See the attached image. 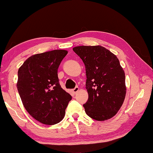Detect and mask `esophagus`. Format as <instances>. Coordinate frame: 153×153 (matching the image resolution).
Masks as SVG:
<instances>
[{"instance_id": "1", "label": "esophagus", "mask_w": 153, "mask_h": 153, "mask_svg": "<svg viewBox=\"0 0 153 153\" xmlns=\"http://www.w3.org/2000/svg\"><path fill=\"white\" fill-rule=\"evenodd\" d=\"M79 88H78V87H76L74 89L72 90V92H73V93H74V94H76V93L79 91Z\"/></svg>"}]
</instances>
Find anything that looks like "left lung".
Returning <instances> with one entry per match:
<instances>
[{
	"mask_svg": "<svg viewBox=\"0 0 153 153\" xmlns=\"http://www.w3.org/2000/svg\"><path fill=\"white\" fill-rule=\"evenodd\" d=\"M73 50L86 67L88 99L85 111L95 120H109L120 110L126 94L125 72L120 61L100 45L79 46Z\"/></svg>",
	"mask_w": 153,
	"mask_h": 153,
	"instance_id": "1",
	"label": "left lung"
}]
</instances>
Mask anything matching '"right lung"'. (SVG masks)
<instances>
[{"mask_svg": "<svg viewBox=\"0 0 153 153\" xmlns=\"http://www.w3.org/2000/svg\"><path fill=\"white\" fill-rule=\"evenodd\" d=\"M67 53L53 50L36 54L18 70L17 88L23 105L32 117L45 125L60 122L72 98L61 87L57 74Z\"/></svg>", "mask_w": 153, "mask_h": 153, "instance_id": "add662e5", "label": "right lung"}]
</instances>
